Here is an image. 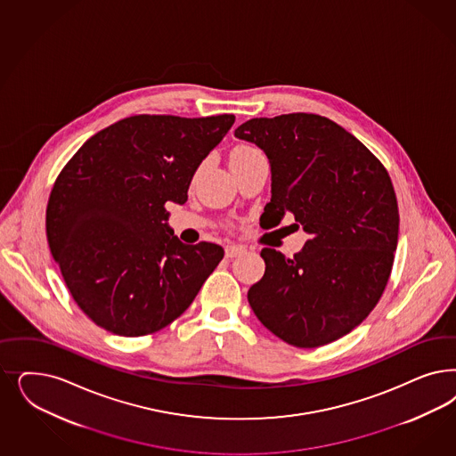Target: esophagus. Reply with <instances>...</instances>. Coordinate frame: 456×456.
I'll return each instance as SVG.
<instances>
[{
	"label": "esophagus",
	"instance_id": "esophagus-1",
	"mask_svg": "<svg viewBox=\"0 0 456 456\" xmlns=\"http://www.w3.org/2000/svg\"><path fill=\"white\" fill-rule=\"evenodd\" d=\"M245 251L243 247H238V245H230V247H226L224 248V256L226 258H235L238 255H241Z\"/></svg>",
	"mask_w": 456,
	"mask_h": 456
}]
</instances>
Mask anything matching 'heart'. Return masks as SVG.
<instances>
[{
	"mask_svg": "<svg viewBox=\"0 0 456 456\" xmlns=\"http://www.w3.org/2000/svg\"><path fill=\"white\" fill-rule=\"evenodd\" d=\"M251 151H255L253 147L248 146H241L235 149V152H233V156H238V154H247V152H251Z\"/></svg>",
	"mask_w": 456,
	"mask_h": 456,
	"instance_id": "heart-1",
	"label": "heart"
}]
</instances>
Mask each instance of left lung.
Masks as SVG:
<instances>
[{
  "mask_svg": "<svg viewBox=\"0 0 456 456\" xmlns=\"http://www.w3.org/2000/svg\"><path fill=\"white\" fill-rule=\"evenodd\" d=\"M238 139L270 161L265 228L292 213L310 235L294 258L264 248L265 275L248 290L265 327L312 349L349 334L379 302L395 262L396 192L381 161L353 134L317 114L250 118Z\"/></svg>",
  "mask_w": 456,
  "mask_h": 456,
  "instance_id": "obj_1",
  "label": "left lung"
}]
</instances>
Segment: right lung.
Instances as JSON below:
<instances>
[{
	"label": "right lung",
	"mask_w": 456,
	"mask_h": 456,
	"mask_svg": "<svg viewBox=\"0 0 456 456\" xmlns=\"http://www.w3.org/2000/svg\"><path fill=\"white\" fill-rule=\"evenodd\" d=\"M233 122V114L133 116L92 135L65 164L46 206V240L92 322L141 338L191 305L224 251L177 240L166 203L188 201L198 166Z\"/></svg>",
	"instance_id": "obj_1"
}]
</instances>
